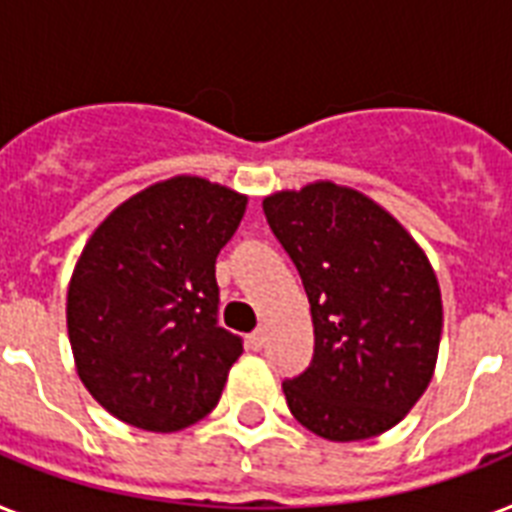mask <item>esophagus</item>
<instances>
[{
    "label": "esophagus",
    "instance_id": "obj_1",
    "mask_svg": "<svg viewBox=\"0 0 512 512\" xmlns=\"http://www.w3.org/2000/svg\"><path fill=\"white\" fill-rule=\"evenodd\" d=\"M263 345H265V332H263V329H257V332H252V335H249V348H252V350H263Z\"/></svg>",
    "mask_w": 512,
    "mask_h": 512
}]
</instances>
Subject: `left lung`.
<instances>
[{
    "label": "left lung",
    "instance_id": "1",
    "mask_svg": "<svg viewBox=\"0 0 512 512\" xmlns=\"http://www.w3.org/2000/svg\"><path fill=\"white\" fill-rule=\"evenodd\" d=\"M311 303V366L284 380L289 412L327 441L380 436L436 369L441 289L420 244L364 193L319 180L263 199Z\"/></svg>",
    "mask_w": 512,
    "mask_h": 512
}]
</instances>
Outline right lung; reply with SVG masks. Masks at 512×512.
<instances>
[{"mask_svg":"<svg viewBox=\"0 0 512 512\" xmlns=\"http://www.w3.org/2000/svg\"><path fill=\"white\" fill-rule=\"evenodd\" d=\"M247 196L177 175L111 212L68 284L76 372L116 420L175 433L220 401L241 337L217 324L215 260Z\"/></svg>","mask_w":512,"mask_h":512,"instance_id":"right-lung-1","label":"right lung"}]
</instances>
